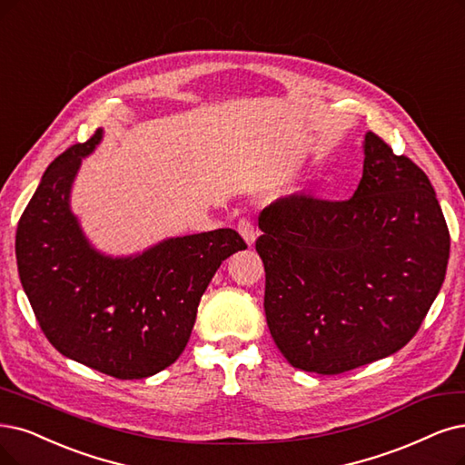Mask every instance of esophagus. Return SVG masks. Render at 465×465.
<instances>
[{
    "label": "esophagus",
    "instance_id": "obj_1",
    "mask_svg": "<svg viewBox=\"0 0 465 465\" xmlns=\"http://www.w3.org/2000/svg\"><path fill=\"white\" fill-rule=\"evenodd\" d=\"M237 230L242 233V237L247 242V245H252L254 239H256V230H254V223L249 218H242L237 223Z\"/></svg>",
    "mask_w": 465,
    "mask_h": 465
}]
</instances>
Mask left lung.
Listing matches in <instances>:
<instances>
[{
  "mask_svg": "<svg viewBox=\"0 0 465 465\" xmlns=\"http://www.w3.org/2000/svg\"><path fill=\"white\" fill-rule=\"evenodd\" d=\"M259 228L273 342L291 366L322 375L401 351L439 295L450 254L431 182L373 132L351 199L282 197Z\"/></svg>",
  "mask_w": 465,
  "mask_h": 465,
  "instance_id": "left-lung-1",
  "label": "left lung"
}]
</instances>
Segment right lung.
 I'll return each instance as SVG.
<instances>
[{
	"instance_id": "obj_1",
	"label": "right lung",
	"mask_w": 465,
	"mask_h": 465,
	"mask_svg": "<svg viewBox=\"0 0 465 465\" xmlns=\"http://www.w3.org/2000/svg\"><path fill=\"white\" fill-rule=\"evenodd\" d=\"M101 134L47 166L16 226V266L44 335L63 356L116 380H143L176 362L204 289L247 245L222 228L172 237L126 259L95 251L68 197Z\"/></svg>"
}]
</instances>
